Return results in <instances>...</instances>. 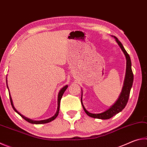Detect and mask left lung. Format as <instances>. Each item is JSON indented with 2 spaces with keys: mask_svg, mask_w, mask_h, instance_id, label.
Returning a JSON list of instances; mask_svg holds the SVG:
<instances>
[{
  "mask_svg": "<svg viewBox=\"0 0 147 147\" xmlns=\"http://www.w3.org/2000/svg\"><path fill=\"white\" fill-rule=\"evenodd\" d=\"M114 38L115 39V41L119 46L120 47L122 51L123 52L126 57V74H125V78H124V84L123 89H122V91L119 95V97L118 98L117 100L115 102V103L113 104V106H111L110 108L108 109H107L106 111H104L102 113H91L89 111L86 110L85 107L84 106L82 103V99L81 97V102L82 105L83 106V108L86 113L87 115L88 116L91 117L93 118H96V119H110L115 115L117 113H118L121 111L123 109L125 108L126 104L128 102L129 96H130V93L131 87H132L133 81H134V74L132 73V70H131V59L130 58V56L127 53V52L126 51V50L124 49V47L120 41H119V39L116 38L115 36H113Z\"/></svg>",
  "mask_w": 147,
  "mask_h": 147,
  "instance_id": "obj_1",
  "label": "left lung"
}]
</instances>
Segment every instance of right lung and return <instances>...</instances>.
Masks as SVG:
<instances>
[{
    "mask_svg": "<svg viewBox=\"0 0 147 147\" xmlns=\"http://www.w3.org/2000/svg\"><path fill=\"white\" fill-rule=\"evenodd\" d=\"M6 85H7V88H8V84H7V78H6ZM68 88V86L66 85L65 86H64L63 88L61 89V90L59 91V93H58V108H57V111L56 113H55V115H54L53 117H52L49 118L48 119H45V120H42V121H34V120H32V119H30L26 117L23 116V115H21V113H20L19 112H18V111H17V109L15 108V107L13 106V101H12V99H11V95H10V93H9V98H10V102H11V104L12 106V108H13L14 111H16V112L19 114V115L22 117L24 120L26 121L27 122H28V123H32V124H45V123H50V122H51L52 121H53L55 119L57 116L58 115V113H59V105H60V100L61 99V97L62 96H63V94L64 93L65 91L66 90L67 88Z\"/></svg>",
    "mask_w": 147,
    "mask_h": 147,
    "instance_id": "obj_1",
    "label": "right lung"
}]
</instances>
